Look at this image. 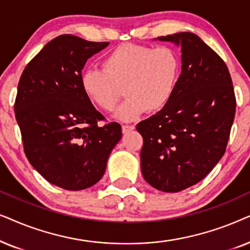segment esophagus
<instances>
[{
	"label": "esophagus",
	"mask_w": 250,
	"mask_h": 250,
	"mask_svg": "<svg viewBox=\"0 0 250 250\" xmlns=\"http://www.w3.org/2000/svg\"><path fill=\"white\" fill-rule=\"evenodd\" d=\"M134 129H135V125H122V132H123V134H127V132L132 131Z\"/></svg>",
	"instance_id": "esophagus-1"
}]
</instances>
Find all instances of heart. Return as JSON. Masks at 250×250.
<instances>
[{
	"mask_svg": "<svg viewBox=\"0 0 250 250\" xmlns=\"http://www.w3.org/2000/svg\"><path fill=\"white\" fill-rule=\"evenodd\" d=\"M181 62L168 46L127 43L102 62V69L89 68L81 75L85 97L103 111L112 112L123 92L127 99L116 112L121 121H134L145 111L155 113L168 105L177 86Z\"/></svg>",
	"mask_w": 250,
	"mask_h": 250,
	"instance_id": "obj_1",
	"label": "heart"
}]
</instances>
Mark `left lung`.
I'll return each mask as SVG.
<instances>
[{"instance_id":"1","label":"left lung","mask_w":250,"mask_h":250,"mask_svg":"<svg viewBox=\"0 0 250 250\" xmlns=\"http://www.w3.org/2000/svg\"><path fill=\"white\" fill-rule=\"evenodd\" d=\"M181 46L182 73L168 105L139 122L141 168L149 185L179 192L204 179L228 145L235 96L223 59L188 32L160 36Z\"/></svg>"}]
</instances>
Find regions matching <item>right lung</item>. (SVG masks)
Here are the masks:
<instances>
[{
	"label": "right lung",
	"instance_id": "add662e5",
	"mask_svg": "<svg viewBox=\"0 0 250 250\" xmlns=\"http://www.w3.org/2000/svg\"><path fill=\"white\" fill-rule=\"evenodd\" d=\"M108 42L61 35L28 62L15 103L24 151L33 168L58 188L80 191L104 175L121 125L104 120L81 88L86 61Z\"/></svg>",
	"mask_w": 250,
	"mask_h": 250
}]
</instances>
